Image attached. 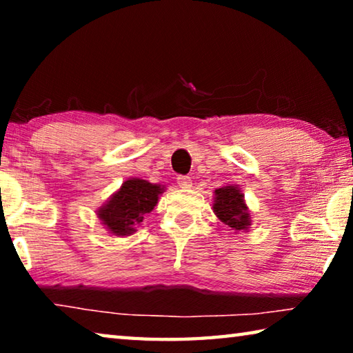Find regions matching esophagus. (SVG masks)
<instances>
[{
	"mask_svg": "<svg viewBox=\"0 0 353 353\" xmlns=\"http://www.w3.org/2000/svg\"><path fill=\"white\" fill-rule=\"evenodd\" d=\"M177 185L181 188H183V190L190 188L191 187V177H188V176H179L177 177Z\"/></svg>",
	"mask_w": 353,
	"mask_h": 353,
	"instance_id": "34e87169",
	"label": "esophagus"
}]
</instances>
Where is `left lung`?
Returning a JSON list of instances; mask_svg holds the SVG:
<instances>
[{
	"label": "left lung",
	"instance_id": "8db88e82",
	"mask_svg": "<svg viewBox=\"0 0 353 353\" xmlns=\"http://www.w3.org/2000/svg\"><path fill=\"white\" fill-rule=\"evenodd\" d=\"M213 212L221 223L229 225L235 234L250 227V212L244 202V194L236 185H225L214 190Z\"/></svg>",
	"mask_w": 353,
	"mask_h": 353
}]
</instances>
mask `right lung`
<instances>
[{
	"label": "right lung",
	"instance_id": "obj_1",
	"mask_svg": "<svg viewBox=\"0 0 353 353\" xmlns=\"http://www.w3.org/2000/svg\"><path fill=\"white\" fill-rule=\"evenodd\" d=\"M165 191L163 185L151 183L143 179H128L103 207L98 208V218L109 234L129 236L137 230L146 213L157 205L159 196Z\"/></svg>",
	"mask_w": 353,
	"mask_h": 353
}]
</instances>
